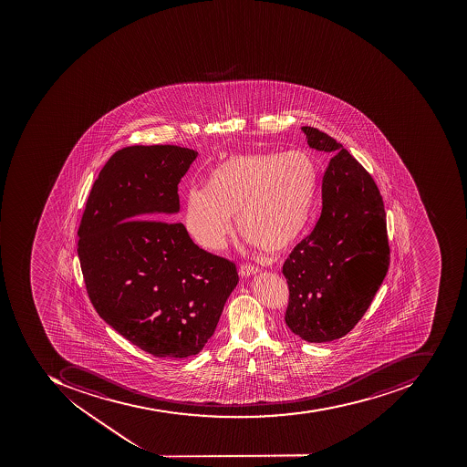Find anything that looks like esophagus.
Returning <instances> with one entry per match:
<instances>
[{"label": "esophagus", "instance_id": "obj_1", "mask_svg": "<svg viewBox=\"0 0 467 467\" xmlns=\"http://www.w3.org/2000/svg\"><path fill=\"white\" fill-rule=\"evenodd\" d=\"M260 272V268L255 267V265H240V275L242 277H248V275H257V273Z\"/></svg>", "mask_w": 467, "mask_h": 467}]
</instances>
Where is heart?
<instances>
[{
  "instance_id": "1",
  "label": "heart",
  "mask_w": 467,
  "mask_h": 467,
  "mask_svg": "<svg viewBox=\"0 0 467 467\" xmlns=\"http://www.w3.org/2000/svg\"><path fill=\"white\" fill-rule=\"evenodd\" d=\"M318 169L306 151L250 152L215 167L204 189L185 199V227L197 244L220 252L238 232L265 250L280 253L307 229L317 192Z\"/></svg>"
}]
</instances>
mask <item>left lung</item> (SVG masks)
Masks as SVG:
<instances>
[{"label":"left lung","mask_w":467,"mask_h":467,"mask_svg":"<svg viewBox=\"0 0 467 467\" xmlns=\"http://www.w3.org/2000/svg\"><path fill=\"white\" fill-rule=\"evenodd\" d=\"M308 146L331 156L321 185L323 209L290 253L285 325L310 343L348 335L370 307L390 265L386 213L378 185L340 142L301 127Z\"/></svg>","instance_id":"8db88e82"}]
</instances>
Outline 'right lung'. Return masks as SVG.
I'll list each match as a JSON object with an SVG mask.
<instances>
[{
  "instance_id": "add662e5",
  "label": "right lung",
  "mask_w": 467,
  "mask_h": 467,
  "mask_svg": "<svg viewBox=\"0 0 467 467\" xmlns=\"http://www.w3.org/2000/svg\"><path fill=\"white\" fill-rule=\"evenodd\" d=\"M194 150L132 146L99 171L78 227L79 265L99 317L156 358L200 353L238 283L227 258L194 244L180 210L179 182ZM161 216L166 221L137 220Z\"/></svg>"
}]
</instances>
